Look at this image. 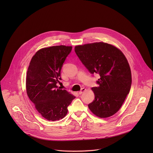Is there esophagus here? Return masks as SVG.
<instances>
[{"instance_id": "esophagus-1", "label": "esophagus", "mask_w": 153, "mask_h": 153, "mask_svg": "<svg viewBox=\"0 0 153 153\" xmlns=\"http://www.w3.org/2000/svg\"><path fill=\"white\" fill-rule=\"evenodd\" d=\"M85 90H86L85 88H82V89H81V90L79 92V94H82V93L85 91Z\"/></svg>"}]
</instances>
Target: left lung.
<instances>
[{
    "label": "left lung",
    "instance_id": "8db88e82",
    "mask_svg": "<svg viewBox=\"0 0 153 153\" xmlns=\"http://www.w3.org/2000/svg\"><path fill=\"white\" fill-rule=\"evenodd\" d=\"M75 52L90 73L99 74L98 86L93 87L94 100L88 105L96 116L106 118L116 113L129 94L131 73L123 53L104 42L75 47Z\"/></svg>",
    "mask_w": 153,
    "mask_h": 153
}]
</instances>
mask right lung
I'll return each instance as SVG.
<instances>
[{"label":"right lung","instance_id":"add662e5","mask_svg":"<svg viewBox=\"0 0 153 153\" xmlns=\"http://www.w3.org/2000/svg\"><path fill=\"white\" fill-rule=\"evenodd\" d=\"M72 47L53 46L40 49L33 56L28 68L26 88L28 97L37 111L48 120H59L68 113L75 96L60 90L63 64Z\"/></svg>","mask_w":153,"mask_h":153}]
</instances>
